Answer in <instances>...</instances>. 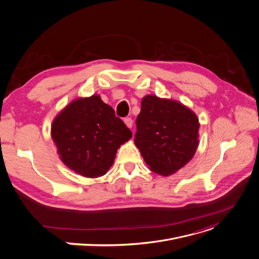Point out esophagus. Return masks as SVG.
Masks as SVG:
<instances>
[{"mask_svg": "<svg viewBox=\"0 0 259 259\" xmlns=\"http://www.w3.org/2000/svg\"><path fill=\"white\" fill-rule=\"evenodd\" d=\"M124 123L126 124V126H127L128 128H132L133 122H132V119H131V117H125V119H124Z\"/></svg>", "mask_w": 259, "mask_h": 259, "instance_id": "34e87169", "label": "esophagus"}]
</instances>
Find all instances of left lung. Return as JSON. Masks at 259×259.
<instances>
[{
	"label": "left lung",
	"mask_w": 259,
	"mask_h": 259,
	"mask_svg": "<svg viewBox=\"0 0 259 259\" xmlns=\"http://www.w3.org/2000/svg\"><path fill=\"white\" fill-rule=\"evenodd\" d=\"M135 123L134 143L154 172L172 175L194 156L199 123L183 104L148 95Z\"/></svg>",
	"instance_id": "obj_1"
}]
</instances>
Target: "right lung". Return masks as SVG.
Wrapping results in <instances>:
<instances>
[{
	"instance_id": "add662e5",
	"label": "right lung",
	"mask_w": 259,
	"mask_h": 259,
	"mask_svg": "<svg viewBox=\"0 0 259 259\" xmlns=\"http://www.w3.org/2000/svg\"><path fill=\"white\" fill-rule=\"evenodd\" d=\"M52 137L61 160L75 172L98 178L112 165L132 132L100 96L74 100L55 119Z\"/></svg>"
}]
</instances>
